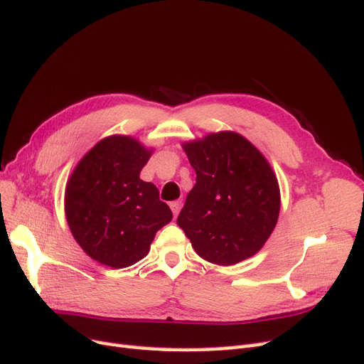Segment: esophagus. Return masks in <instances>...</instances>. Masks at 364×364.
<instances>
[{
    "label": "esophagus",
    "mask_w": 364,
    "mask_h": 364,
    "mask_svg": "<svg viewBox=\"0 0 364 364\" xmlns=\"http://www.w3.org/2000/svg\"><path fill=\"white\" fill-rule=\"evenodd\" d=\"M170 208H171V211H173L174 217H178V214H179V211H181V208H182V200H174V202H171V203H170Z\"/></svg>",
    "instance_id": "34e87169"
}]
</instances>
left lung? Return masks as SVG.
<instances>
[{
  "instance_id": "8db88e82",
  "label": "left lung",
  "mask_w": 364,
  "mask_h": 364,
  "mask_svg": "<svg viewBox=\"0 0 364 364\" xmlns=\"http://www.w3.org/2000/svg\"><path fill=\"white\" fill-rule=\"evenodd\" d=\"M197 178L178 225L197 255L234 266L255 255L278 223L281 193L266 156L237 132L182 144Z\"/></svg>"
}]
</instances>
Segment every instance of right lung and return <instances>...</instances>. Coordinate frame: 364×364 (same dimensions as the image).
I'll list each match as a JSON object with an SVG mask.
<instances>
[{
    "label": "right lung",
    "mask_w": 364,
    "mask_h": 364,
    "mask_svg": "<svg viewBox=\"0 0 364 364\" xmlns=\"http://www.w3.org/2000/svg\"><path fill=\"white\" fill-rule=\"evenodd\" d=\"M153 149L127 135H111L86 153L65 186V215L87 257L112 269L144 258L158 230L171 222L151 182L139 179Z\"/></svg>",
    "instance_id": "1"
}]
</instances>
